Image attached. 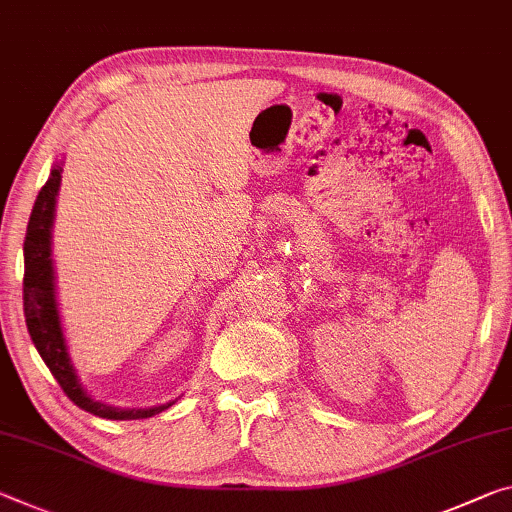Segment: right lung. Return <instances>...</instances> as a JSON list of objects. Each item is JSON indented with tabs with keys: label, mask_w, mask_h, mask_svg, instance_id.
<instances>
[{
	"label": "right lung",
	"mask_w": 512,
	"mask_h": 512,
	"mask_svg": "<svg viewBox=\"0 0 512 512\" xmlns=\"http://www.w3.org/2000/svg\"><path fill=\"white\" fill-rule=\"evenodd\" d=\"M61 186V164L52 166L43 189H40L34 212L27 225V239H24V319L27 330L40 358L50 367L56 383L61 385L68 399L79 405L81 410L91 412L102 419H148L170 408L175 401L154 405V408H113L102 401H95L91 394L81 387L77 371L70 362V353L63 337L59 307H56L54 291V264H52V223L56 193Z\"/></svg>",
	"instance_id": "right-lung-1"
}]
</instances>
